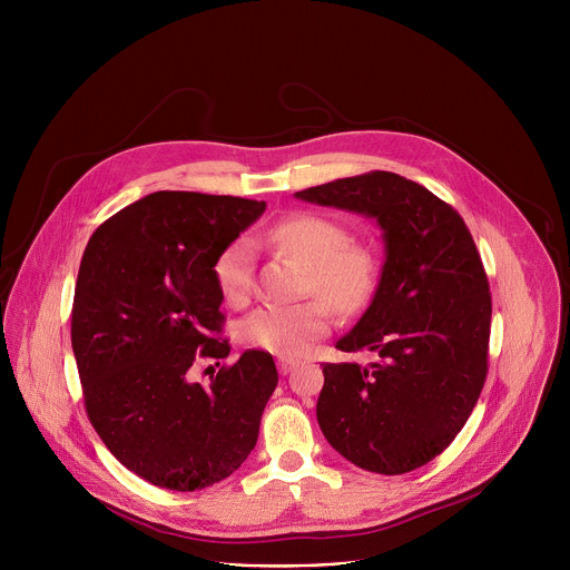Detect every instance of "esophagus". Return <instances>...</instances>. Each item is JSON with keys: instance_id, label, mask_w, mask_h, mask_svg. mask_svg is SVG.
<instances>
[{"instance_id": "obj_1", "label": "esophagus", "mask_w": 570, "mask_h": 570, "mask_svg": "<svg viewBox=\"0 0 570 570\" xmlns=\"http://www.w3.org/2000/svg\"><path fill=\"white\" fill-rule=\"evenodd\" d=\"M277 367L282 374H288L293 367H295V358H288V356H282L277 358Z\"/></svg>"}]
</instances>
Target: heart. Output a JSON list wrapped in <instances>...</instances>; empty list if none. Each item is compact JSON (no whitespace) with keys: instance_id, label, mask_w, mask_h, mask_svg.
Segmentation results:
<instances>
[{"instance_id":"1","label":"heart","mask_w":570,"mask_h":570,"mask_svg":"<svg viewBox=\"0 0 570 570\" xmlns=\"http://www.w3.org/2000/svg\"><path fill=\"white\" fill-rule=\"evenodd\" d=\"M271 238L311 268L308 288L330 299L338 311H358L370 299L376 279L374 255L350 243V232L336 220L317 214H295L279 220L271 229ZM253 266L255 250L248 238H236L218 255L214 275L225 302H248ZM324 299L266 304L243 324V336L253 347L273 354H299L332 330V308Z\"/></svg>"}]
</instances>
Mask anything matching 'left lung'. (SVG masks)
<instances>
[{
    "instance_id": "left-lung-1",
    "label": "left lung",
    "mask_w": 570,
    "mask_h": 570,
    "mask_svg": "<svg viewBox=\"0 0 570 570\" xmlns=\"http://www.w3.org/2000/svg\"><path fill=\"white\" fill-rule=\"evenodd\" d=\"M295 196L376 218L385 243L372 304L336 343L379 358L322 365L317 424L361 469L424 466L462 431L487 376L492 295L471 232L451 205L390 171Z\"/></svg>"
}]
</instances>
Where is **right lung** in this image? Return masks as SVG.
<instances>
[{
  "instance_id": "obj_1",
  "label": "right lung",
  "mask_w": 570,
  "mask_h": 570,
  "mask_svg": "<svg viewBox=\"0 0 570 570\" xmlns=\"http://www.w3.org/2000/svg\"><path fill=\"white\" fill-rule=\"evenodd\" d=\"M266 203L155 191L97 227L80 259L71 350L88 417L110 453L150 484L196 492L234 473L277 387L268 352L248 350L209 387L194 361L229 354L214 264Z\"/></svg>"
}]
</instances>
